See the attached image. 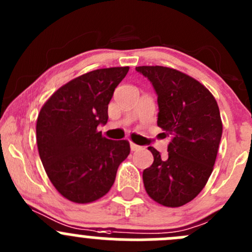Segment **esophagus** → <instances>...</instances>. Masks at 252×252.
<instances>
[{"label":"esophagus","instance_id":"1","mask_svg":"<svg viewBox=\"0 0 252 252\" xmlns=\"http://www.w3.org/2000/svg\"><path fill=\"white\" fill-rule=\"evenodd\" d=\"M141 147L139 146V145L134 144V142H130V150L131 151H138V150H140Z\"/></svg>","mask_w":252,"mask_h":252}]
</instances>
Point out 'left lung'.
<instances>
[{
    "label": "left lung",
    "instance_id": "left-lung-1",
    "mask_svg": "<svg viewBox=\"0 0 252 252\" xmlns=\"http://www.w3.org/2000/svg\"><path fill=\"white\" fill-rule=\"evenodd\" d=\"M136 72L157 94V126L172 136L168 154L149 147L154 163L142 172L149 196L159 205L179 207L200 194L213 171L222 138L217 101L194 78L168 67L142 65Z\"/></svg>",
    "mask_w": 252,
    "mask_h": 252
}]
</instances>
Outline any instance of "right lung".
<instances>
[{
	"instance_id": "1",
	"label": "right lung",
	"mask_w": 252,
	"mask_h": 252,
	"mask_svg": "<svg viewBox=\"0 0 252 252\" xmlns=\"http://www.w3.org/2000/svg\"><path fill=\"white\" fill-rule=\"evenodd\" d=\"M129 67L96 69L61 86L45 102L36 122L44 168L62 196L89 204L105 196L119 164L128 157L126 140L97 131L108 121V103Z\"/></svg>"
}]
</instances>
